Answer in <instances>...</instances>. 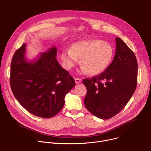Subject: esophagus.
Here are the masks:
<instances>
[{"label":"esophagus","mask_w":151,"mask_h":151,"mask_svg":"<svg viewBox=\"0 0 151 151\" xmlns=\"http://www.w3.org/2000/svg\"><path fill=\"white\" fill-rule=\"evenodd\" d=\"M75 83L76 84H78V83H80L81 82V79H79V78H75Z\"/></svg>","instance_id":"esophagus-1"}]
</instances>
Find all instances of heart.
<instances>
[{
  "mask_svg": "<svg viewBox=\"0 0 151 151\" xmlns=\"http://www.w3.org/2000/svg\"><path fill=\"white\" fill-rule=\"evenodd\" d=\"M114 55V50L108 42L90 39L78 41L70 46L69 50H64L61 58L67 70L76 66L80 59L82 73L97 75L109 67Z\"/></svg>",
  "mask_w": 151,
  "mask_h": 151,
  "instance_id": "1",
  "label": "heart"
}]
</instances>
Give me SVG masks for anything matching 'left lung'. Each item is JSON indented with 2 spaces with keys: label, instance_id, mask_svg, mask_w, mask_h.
I'll return each mask as SVG.
<instances>
[{
  "label": "left lung",
  "instance_id": "left-lung-1",
  "mask_svg": "<svg viewBox=\"0 0 151 151\" xmlns=\"http://www.w3.org/2000/svg\"><path fill=\"white\" fill-rule=\"evenodd\" d=\"M114 58L104 72L84 79L87 88L84 104L97 118L109 119L120 112L134 94L137 78V61L133 51L116 37Z\"/></svg>",
  "mask_w": 151,
  "mask_h": 151
}]
</instances>
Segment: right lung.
Here are the masks:
<instances>
[{"mask_svg": "<svg viewBox=\"0 0 151 151\" xmlns=\"http://www.w3.org/2000/svg\"><path fill=\"white\" fill-rule=\"evenodd\" d=\"M26 47L23 44L12 59V91L19 104L32 114L51 118L62 109L66 94L75 87V80L60 65L55 47L30 61L25 55Z\"/></svg>", "mask_w": 151, "mask_h": 151, "instance_id": "add662e5", "label": "right lung"}]
</instances>
